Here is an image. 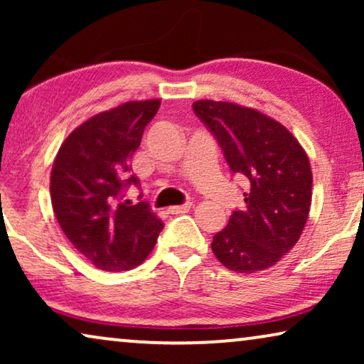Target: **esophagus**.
I'll use <instances>...</instances> for the list:
<instances>
[{"label": "esophagus", "mask_w": 364, "mask_h": 364, "mask_svg": "<svg viewBox=\"0 0 364 364\" xmlns=\"http://www.w3.org/2000/svg\"><path fill=\"white\" fill-rule=\"evenodd\" d=\"M192 208V203L187 202L183 203V205H177V207H168L167 208V213H171V215H178V213H186Z\"/></svg>", "instance_id": "1"}]
</instances>
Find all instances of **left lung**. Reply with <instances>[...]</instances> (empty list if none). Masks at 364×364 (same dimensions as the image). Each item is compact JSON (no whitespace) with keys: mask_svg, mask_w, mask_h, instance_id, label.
<instances>
[{"mask_svg":"<svg viewBox=\"0 0 364 364\" xmlns=\"http://www.w3.org/2000/svg\"><path fill=\"white\" fill-rule=\"evenodd\" d=\"M193 112L215 136L233 173L247 181L245 210L215 233L212 252L228 270L270 268L295 247L311 205L305 149L275 119L233 102L197 101Z\"/></svg>","mask_w":364,"mask_h":364,"instance_id":"left-lung-1","label":"left lung"}]
</instances>
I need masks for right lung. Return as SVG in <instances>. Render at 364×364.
Wrapping results in <instances>:
<instances>
[{
	"label": "right lung",
	"instance_id": "add662e5",
	"mask_svg": "<svg viewBox=\"0 0 364 364\" xmlns=\"http://www.w3.org/2000/svg\"><path fill=\"white\" fill-rule=\"evenodd\" d=\"M159 106V99L129 101L96 114L69 134L54 159V215L74 248L99 270L141 265L164 228L146 202L132 205L124 198L126 188L139 183L129 176V161Z\"/></svg>",
	"mask_w": 364,
	"mask_h": 364
}]
</instances>
